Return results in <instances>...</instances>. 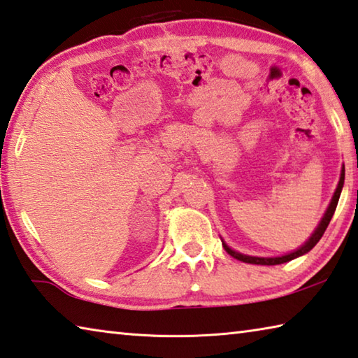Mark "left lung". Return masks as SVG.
I'll return each instance as SVG.
<instances>
[{"instance_id": "1", "label": "left lung", "mask_w": 358, "mask_h": 358, "mask_svg": "<svg viewBox=\"0 0 358 358\" xmlns=\"http://www.w3.org/2000/svg\"><path fill=\"white\" fill-rule=\"evenodd\" d=\"M343 185H344V166L341 169V175H340V181H338V186H336V191L334 194L332 200H330V205L327 208L326 214H324L320 225L316 227V230L313 231V235H311L308 238V241L305 243L303 245L299 247L297 250L291 252V253H287V255H282V257H269V258H264V257H250V255H243V253L239 252H235L233 249H230L229 245H227L224 241H222V245L224 249L227 250V253H230V255L233 258L239 259V262H244V263H250V264H263V266H274V264H282V263H287V262H291V259H294L297 257L301 255H305V253L310 252L313 247L317 244V241L322 238L324 231H326V229L329 227V222L330 219H332L334 213L336 210V205H338V200H340V194H341V189H343Z\"/></svg>"}]
</instances>
